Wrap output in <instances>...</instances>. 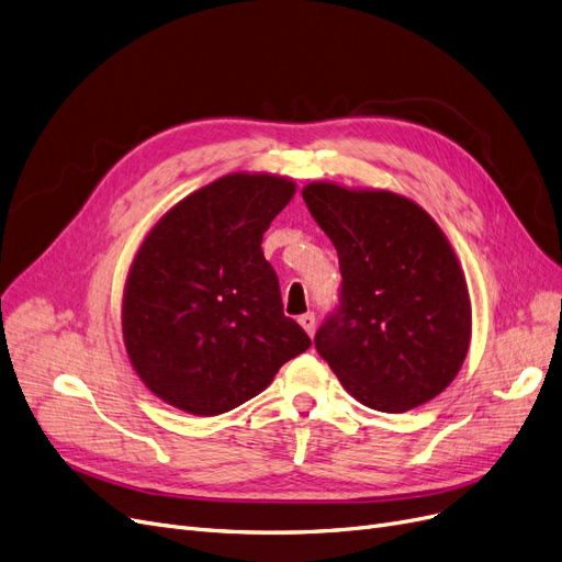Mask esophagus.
I'll list each match as a JSON object with an SVG mask.
<instances>
[{"label":"esophagus","mask_w":562,"mask_h":562,"mask_svg":"<svg viewBox=\"0 0 562 562\" xmlns=\"http://www.w3.org/2000/svg\"><path fill=\"white\" fill-rule=\"evenodd\" d=\"M299 324L305 328V334L313 338L315 336V328H317V317L313 313H305L299 317Z\"/></svg>","instance_id":"34e87169"}]
</instances>
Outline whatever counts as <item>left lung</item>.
<instances>
[{"label": "left lung", "mask_w": 562, "mask_h": 562, "mask_svg": "<svg viewBox=\"0 0 562 562\" xmlns=\"http://www.w3.org/2000/svg\"><path fill=\"white\" fill-rule=\"evenodd\" d=\"M338 249L340 305L315 336L349 396L407 412L442 393L468 357L472 307L463 268L422 205L386 190L303 187Z\"/></svg>", "instance_id": "obj_1"}]
</instances>
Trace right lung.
<instances>
[{
	"mask_svg": "<svg viewBox=\"0 0 562 562\" xmlns=\"http://www.w3.org/2000/svg\"><path fill=\"white\" fill-rule=\"evenodd\" d=\"M296 192L273 173H228L178 201L143 238L122 294L127 357L157 398L215 417L255 398L310 347L282 313L263 232Z\"/></svg>",
	"mask_w": 562,
	"mask_h": 562,
	"instance_id": "obj_1",
	"label": "right lung"
}]
</instances>
